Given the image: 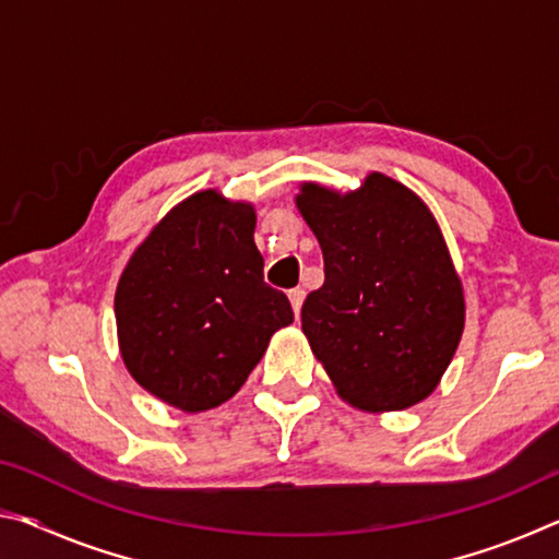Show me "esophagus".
I'll return each mask as SVG.
<instances>
[{"mask_svg": "<svg viewBox=\"0 0 559 559\" xmlns=\"http://www.w3.org/2000/svg\"><path fill=\"white\" fill-rule=\"evenodd\" d=\"M288 298H290L293 313H296V318H298V316H300L302 300H306V290H302V288H293V290H288Z\"/></svg>", "mask_w": 559, "mask_h": 559, "instance_id": "34e87169", "label": "esophagus"}]
</instances>
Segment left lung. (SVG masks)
<instances>
[{
	"label": "left lung",
	"mask_w": 559,
	"mask_h": 559,
	"mask_svg": "<svg viewBox=\"0 0 559 559\" xmlns=\"http://www.w3.org/2000/svg\"><path fill=\"white\" fill-rule=\"evenodd\" d=\"M296 204L325 261L302 333L340 396L372 412L427 400L463 333L461 281L431 212L377 173L345 197L302 185Z\"/></svg>",
	"instance_id": "8db88e82"
}]
</instances>
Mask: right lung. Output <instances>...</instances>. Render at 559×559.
Here are the masks:
<instances>
[{
    "label": "right lung",
    "instance_id": "1",
    "mask_svg": "<svg viewBox=\"0 0 559 559\" xmlns=\"http://www.w3.org/2000/svg\"><path fill=\"white\" fill-rule=\"evenodd\" d=\"M257 214L216 192L177 204L132 253L116 290L122 359L138 384L182 412L229 400L276 330L286 293L263 281Z\"/></svg>",
    "mask_w": 559,
    "mask_h": 559
}]
</instances>
